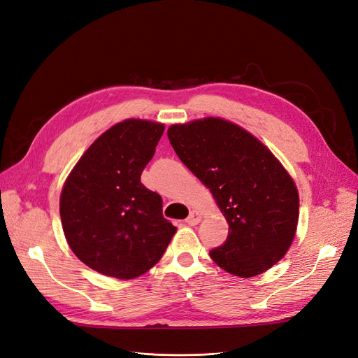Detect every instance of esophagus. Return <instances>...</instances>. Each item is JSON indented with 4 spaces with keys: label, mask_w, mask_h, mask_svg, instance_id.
<instances>
[{
    "label": "esophagus",
    "mask_w": 358,
    "mask_h": 358,
    "mask_svg": "<svg viewBox=\"0 0 358 358\" xmlns=\"http://www.w3.org/2000/svg\"><path fill=\"white\" fill-rule=\"evenodd\" d=\"M200 221H201V215L199 212H196V210H192V212H189V216H188L185 222L188 225H197Z\"/></svg>",
    "instance_id": "1"
}]
</instances>
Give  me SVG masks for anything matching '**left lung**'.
Segmentation results:
<instances>
[{"mask_svg":"<svg viewBox=\"0 0 358 358\" xmlns=\"http://www.w3.org/2000/svg\"><path fill=\"white\" fill-rule=\"evenodd\" d=\"M167 136L229 222L227 241L209 252L213 262L241 278L276 264L294 239L299 192L275 155L251 133L220 117L171 125Z\"/></svg>","mask_w":358,"mask_h":358,"instance_id":"obj_1","label":"left lung"}]
</instances>
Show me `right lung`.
Returning <instances> with one entry per match:
<instances>
[{"label":"right lung","mask_w":358,"mask_h":358,"mask_svg":"<svg viewBox=\"0 0 358 358\" xmlns=\"http://www.w3.org/2000/svg\"><path fill=\"white\" fill-rule=\"evenodd\" d=\"M164 133L158 122L127 119L82 155L59 199L66 239L99 273L133 279L164 254L176 227L162 216V199L140 176Z\"/></svg>","instance_id":"obj_1"}]
</instances>
